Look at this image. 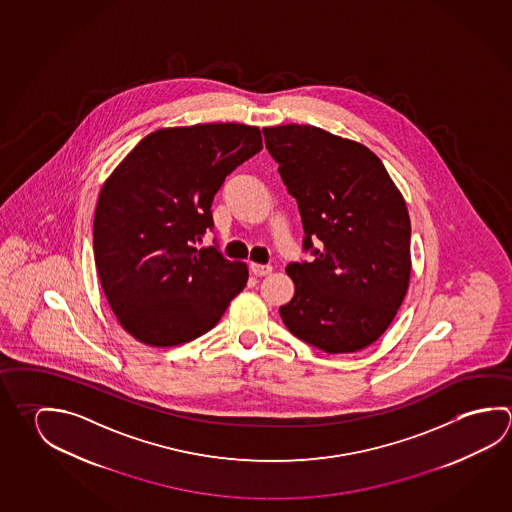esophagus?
<instances>
[{"instance_id":"esophagus-1","label":"esophagus","mask_w":512,"mask_h":512,"mask_svg":"<svg viewBox=\"0 0 512 512\" xmlns=\"http://www.w3.org/2000/svg\"><path fill=\"white\" fill-rule=\"evenodd\" d=\"M250 269H252V273L255 277H266V275L271 273V269L273 268H271L269 264H257V262H252Z\"/></svg>"}]
</instances>
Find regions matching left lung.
Wrapping results in <instances>:
<instances>
[{
	"label": "left lung",
	"mask_w": 512,
	"mask_h": 512,
	"mask_svg": "<svg viewBox=\"0 0 512 512\" xmlns=\"http://www.w3.org/2000/svg\"><path fill=\"white\" fill-rule=\"evenodd\" d=\"M262 133L298 203L304 250L314 257L287 264L295 296L280 307L282 322L329 354L365 349L388 329L410 282L403 196L365 145L298 124Z\"/></svg>",
	"instance_id": "8db88e82"
}]
</instances>
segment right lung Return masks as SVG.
Listing matches in <instances>:
<instances>
[{
    "mask_svg": "<svg viewBox=\"0 0 512 512\" xmlns=\"http://www.w3.org/2000/svg\"><path fill=\"white\" fill-rule=\"evenodd\" d=\"M262 149L259 127L198 124L145 136L100 190L93 248L120 325L153 347L210 331L248 280L217 246L212 201L226 176Z\"/></svg>",
    "mask_w": 512,
    "mask_h": 512,
    "instance_id": "add662e5",
    "label": "right lung"
}]
</instances>
